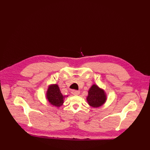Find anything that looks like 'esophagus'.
Wrapping results in <instances>:
<instances>
[{
    "mask_svg": "<svg viewBox=\"0 0 150 150\" xmlns=\"http://www.w3.org/2000/svg\"><path fill=\"white\" fill-rule=\"evenodd\" d=\"M72 93L73 94V95H74V96H78V95H79L80 91H76V90H74V91H72Z\"/></svg>",
    "mask_w": 150,
    "mask_h": 150,
    "instance_id": "esophagus-1",
    "label": "esophagus"
}]
</instances>
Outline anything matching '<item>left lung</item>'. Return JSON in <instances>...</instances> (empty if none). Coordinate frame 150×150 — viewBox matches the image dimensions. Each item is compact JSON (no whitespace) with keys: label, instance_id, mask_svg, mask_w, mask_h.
Instances as JSON below:
<instances>
[{"label":"left lung","instance_id":"1","mask_svg":"<svg viewBox=\"0 0 150 150\" xmlns=\"http://www.w3.org/2000/svg\"><path fill=\"white\" fill-rule=\"evenodd\" d=\"M106 94L103 89L96 84H93L88 91L86 98L88 103L93 108H98L103 105L106 101Z\"/></svg>","mask_w":150,"mask_h":150}]
</instances>
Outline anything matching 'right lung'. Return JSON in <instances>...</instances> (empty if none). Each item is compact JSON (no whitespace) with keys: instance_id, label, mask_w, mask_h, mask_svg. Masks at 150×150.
Segmentation results:
<instances>
[{"instance_id":"1","label":"right lung","mask_w":150,"mask_h":150,"mask_svg":"<svg viewBox=\"0 0 150 150\" xmlns=\"http://www.w3.org/2000/svg\"><path fill=\"white\" fill-rule=\"evenodd\" d=\"M67 97H68L67 96ZM66 96H63L59 86L57 84L49 85L46 92V98L49 103L57 108H59L64 103V100Z\"/></svg>"}]
</instances>
